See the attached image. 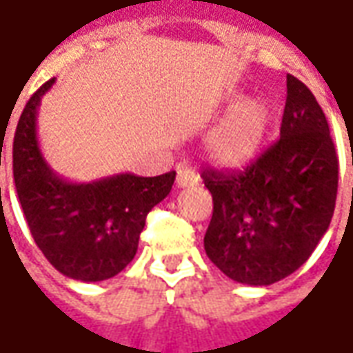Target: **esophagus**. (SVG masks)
I'll use <instances>...</instances> for the list:
<instances>
[{"label":"esophagus","mask_w":353,"mask_h":353,"mask_svg":"<svg viewBox=\"0 0 353 353\" xmlns=\"http://www.w3.org/2000/svg\"><path fill=\"white\" fill-rule=\"evenodd\" d=\"M198 184V174L192 169L186 167H179L176 170V186L179 188H186V186H194Z\"/></svg>","instance_id":"esophagus-1"}]
</instances>
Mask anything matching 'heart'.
<instances>
[{
    "mask_svg": "<svg viewBox=\"0 0 353 353\" xmlns=\"http://www.w3.org/2000/svg\"><path fill=\"white\" fill-rule=\"evenodd\" d=\"M236 98L232 94L225 100L234 102ZM273 116V105L261 96H250L234 103L206 139L212 163L224 169H239L251 163L271 131Z\"/></svg>",
    "mask_w": 353,
    "mask_h": 353,
    "instance_id": "heart-1",
    "label": "heart"
}]
</instances>
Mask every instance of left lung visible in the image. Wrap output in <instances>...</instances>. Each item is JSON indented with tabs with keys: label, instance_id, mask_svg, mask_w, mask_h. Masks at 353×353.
Returning a JSON list of instances; mask_svg holds the SVG:
<instances>
[{
	"label": "left lung",
	"instance_id": "obj_1",
	"mask_svg": "<svg viewBox=\"0 0 353 353\" xmlns=\"http://www.w3.org/2000/svg\"><path fill=\"white\" fill-rule=\"evenodd\" d=\"M214 212L204 250L224 275L265 287L294 273L332 220L338 155L322 108L287 74L281 137L239 172L202 170Z\"/></svg>",
	"mask_w": 353,
	"mask_h": 353
}]
</instances>
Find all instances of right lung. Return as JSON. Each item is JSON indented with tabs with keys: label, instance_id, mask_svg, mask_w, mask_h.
<instances>
[{
	"label": "right lung",
	"instance_id": "obj_1",
	"mask_svg": "<svg viewBox=\"0 0 353 353\" xmlns=\"http://www.w3.org/2000/svg\"><path fill=\"white\" fill-rule=\"evenodd\" d=\"M54 84L45 82L27 102L13 137V181L34 243L66 277L96 283L116 277L137 253L147 214L172 188L176 172L114 174L68 183L39 149L37 110Z\"/></svg>",
	"mask_w": 353,
	"mask_h": 353
}]
</instances>
